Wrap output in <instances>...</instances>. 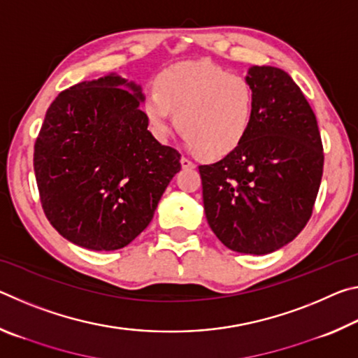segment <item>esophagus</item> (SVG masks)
<instances>
[{"label":"esophagus","mask_w":358,"mask_h":358,"mask_svg":"<svg viewBox=\"0 0 358 358\" xmlns=\"http://www.w3.org/2000/svg\"><path fill=\"white\" fill-rule=\"evenodd\" d=\"M180 162H181V166H183L185 169H194V167H196V162H194L192 159H189V157H186V156H181Z\"/></svg>","instance_id":"esophagus-1"}]
</instances>
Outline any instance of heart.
<instances>
[{
    "instance_id": "obj_1",
    "label": "heart",
    "mask_w": 358,
    "mask_h": 358,
    "mask_svg": "<svg viewBox=\"0 0 358 358\" xmlns=\"http://www.w3.org/2000/svg\"><path fill=\"white\" fill-rule=\"evenodd\" d=\"M155 134L166 138L172 112L189 147L222 156L243 141L254 112V87L215 63L187 62L162 71L143 102Z\"/></svg>"
}]
</instances>
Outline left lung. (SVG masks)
<instances>
[{
    "label": "left lung",
    "instance_id": "obj_1",
    "mask_svg": "<svg viewBox=\"0 0 358 358\" xmlns=\"http://www.w3.org/2000/svg\"><path fill=\"white\" fill-rule=\"evenodd\" d=\"M254 112L237 147L199 166L207 221L229 250L268 254L299 235L313 215L324 171L316 115L287 72L250 69Z\"/></svg>",
    "mask_w": 358,
    "mask_h": 358
}]
</instances>
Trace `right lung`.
Instances as JSON below:
<instances>
[{
	"instance_id": "1",
	"label": "right lung",
	"mask_w": 358,
	"mask_h": 358,
	"mask_svg": "<svg viewBox=\"0 0 358 358\" xmlns=\"http://www.w3.org/2000/svg\"><path fill=\"white\" fill-rule=\"evenodd\" d=\"M142 101L141 87L110 74L64 90L47 108L34 143L36 183L47 220L74 245H129L180 172L181 155L148 131Z\"/></svg>"
}]
</instances>
